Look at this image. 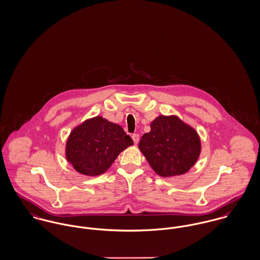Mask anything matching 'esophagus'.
Listing matches in <instances>:
<instances>
[{
  "label": "esophagus",
  "mask_w": 260,
  "mask_h": 260,
  "mask_svg": "<svg viewBox=\"0 0 260 260\" xmlns=\"http://www.w3.org/2000/svg\"><path fill=\"white\" fill-rule=\"evenodd\" d=\"M133 140H134V142L137 144V143H139V141H140V135H138V134H135V135H133Z\"/></svg>",
  "instance_id": "esophagus-1"
}]
</instances>
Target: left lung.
<instances>
[{"label":"left lung","instance_id":"8db88e82","mask_svg":"<svg viewBox=\"0 0 260 260\" xmlns=\"http://www.w3.org/2000/svg\"><path fill=\"white\" fill-rule=\"evenodd\" d=\"M141 153L161 177L187 173L199 159L202 143L197 131L176 115H160L141 137Z\"/></svg>","mask_w":260,"mask_h":260}]
</instances>
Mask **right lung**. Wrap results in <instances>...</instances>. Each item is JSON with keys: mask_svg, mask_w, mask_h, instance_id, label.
<instances>
[{"mask_svg": "<svg viewBox=\"0 0 260 260\" xmlns=\"http://www.w3.org/2000/svg\"><path fill=\"white\" fill-rule=\"evenodd\" d=\"M133 144L132 138L120 125L97 116L84 120L71 131L66 140L65 157L78 173L98 176Z\"/></svg>", "mask_w": 260, "mask_h": 260, "instance_id": "right-lung-1", "label": "right lung"}]
</instances>
